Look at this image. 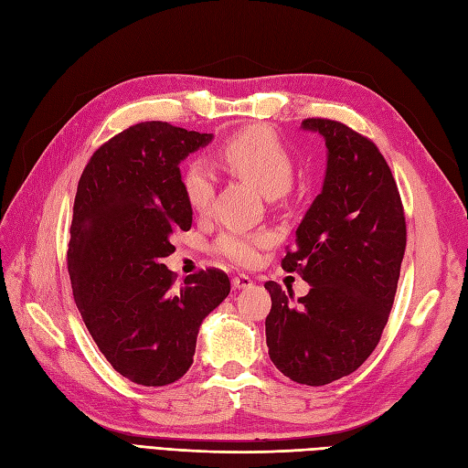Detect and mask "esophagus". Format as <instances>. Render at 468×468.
<instances>
[{"mask_svg": "<svg viewBox=\"0 0 468 468\" xmlns=\"http://www.w3.org/2000/svg\"><path fill=\"white\" fill-rule=\"evenodd\" d=\"M251 285H254V280H251L250 275L239 273V275L232 277V287L234 289H246V287H251Z\"/></svg>", "mask_w": 468, "mask_h": 468, "instance_id": "esophagus-1", "label": "esophagus"}]
</instances>
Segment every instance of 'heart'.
<instances>
[{"label":"heart","mask_w":468,"mask_h":468,"mask_svg":"<svg viewBox=\"0 0 468 468\" xmlns=\"http://www.w3.org/2000/svg\"><path fill=\"white\" fill-rule=\"evenodd\" d=\"M218 161L265 197H282L293 183L295 163L285 144L268 128H248L230 135L217 151ZM181 188L186 205L195 212H207L214 197V175L203 161L186 163L181 173ZM271 242L268 232L226 229L214 239V254L234 265H251L260 250Z\"/></svg>","instance_id":"b5f03b06"}]
</instances>
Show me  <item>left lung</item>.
<instances>
[{"label": "left lung", "mask_w": 468, "mask_h": 468, "mask_svg": "<svg viewBox=\"0 0 468 468\" xmlns=\"http://www.w3.org/2000/svg\"><path fill=\"white\" fill-rule=\"evenodd\" d=\"M324 137L326 175L282 260L311 289L293 301L268 282L270 358L297 384L324 386L355 372L380 343L406 251V217L380 149L348 125L303 120Z\"/></svg>", "instance_id": "1"}]
</instances>
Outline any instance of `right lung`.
Returning <instances> with one entry per match:
<instances>
[{
    "label": "right lung",
    "instance_id": "add662e5",
    "mask_svg": "<svg viewBox=\"0 0 468 468\" xmlns=\"http://www.w3.org/2000/svg\"><path fill=\"white\" fill-rule=\"evenodd\" d=\"M212 140L142 122L100 145L72 208L67 251L72 295L100 352L128 380L167 386L191 368L203 319L230 293L217 268L175 287L171 238L193 224L179 163Z\"/></svg>",
    "mask_w": 468,
    "mask_h": 468
}]
</instances>
